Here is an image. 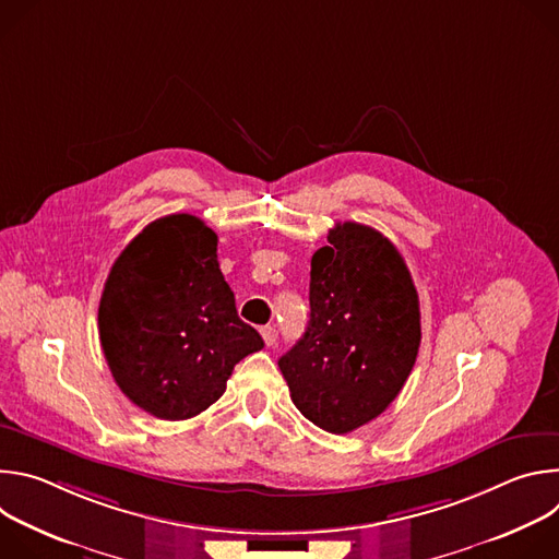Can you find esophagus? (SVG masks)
Segmentation results:
<instances>
[{
    "label": "esophagus",
    "mask_w": 559,
    "mask_h": 559,
    "mask_svg": "<svg viewBox=\"0 0 559 559\" xmlns=\"http://www.w3.org/2000/svg\"><path fill=\"white\" fill-rule=\"evenodd\" d=\"M261 336H263V341H265V345H267V347L276 345V338H278V334H276V330H274L272 325H265V328H261Z\"/></svg>",
    "instance_id": "1"
}]
</instances>
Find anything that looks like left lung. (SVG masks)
<instances>
[{"mask_svg":"<svg viewBox=\"0 0 559 559\" xmlns=\"http://www.w3.org/2000/svg\"><path fill=\"white\" fill-rule=\"evenodd\" d=\"M309 323L278 360L296 409L330 433L378 418L420 347V302L405 259L378 229L336 223L311 257Z\"/></svg>","mask_w":559,"mask_h":559,"instance_id":"1","label":"left lung"}]
</instances>
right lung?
Segmentation results:
<instances>
[{
	"label": "right lung",
	"instance_id": "add662e5",
	"mask_svg": "<svg viewBox=\"0 0 559 559\" xmlns=\"http://www.w3.org/2000/svg\"><path fill=\"white\" fill-rule=\"evenodd\" d=\"M216 234L192 214L141 229L115 261L99 300V341L119 389L162 420L214 405L238 360L263 349L236 313Z\"/></svg>",
	"mask_w": 559,
	"mask_h": 559
}]
</instances>
